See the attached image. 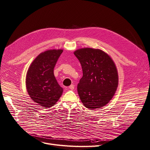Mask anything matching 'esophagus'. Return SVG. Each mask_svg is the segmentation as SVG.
I'll return each instance as SVG.
<instances>
[{
    "label": "esophagus",
    "mask_w": 150,
    "mask_h": 150,
    "mask_svg": "<svg viewBox=\"0 0 150 150\" xmlns=\"http://www.w3.org/2000/svg\"><path fill=\"white\" fill-rule=\"evenodd\" d=\"M69 89L71 90H73L74 89V86L73 84H71L69 87Z\"/></svg>",
    "instance_id": "34e87169"
}]
</instances>
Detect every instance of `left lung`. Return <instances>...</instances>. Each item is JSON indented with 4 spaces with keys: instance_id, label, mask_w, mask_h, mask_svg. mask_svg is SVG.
<instances>
[{
    "instance_id": "8db88e82",
    "label": "left lung",
    "mask_w": 150,
    "mask_h": 150,
    "mask_svg": "<svg viewBox=\"0 0 150 150\" xmlns=\"http://www.w3.org/2000/svg\"><path fill=\"white\" fill-rule=\"evenodd\" d=\"M74 54L83 73L77 85L82 104L91 110L105 106L112 99L118 87V76L114 62L99 49L81 48Z\"/></svg>"
}]
</instances>
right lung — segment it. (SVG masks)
<instances>
[{
	"label": "right lung",
	"instance_id": "right-lung-1",
	"mask_svg": "<svg viewBox=\"0 0 150 150\" xmlns=\"http://www.w3.org/2000/svg\"><path fill=\"white\" fill-rule=\"evenodd\" d=\"M63 50H50L40 53L30 66L26 87L30 97L42 107L50 108L58 102L63 89L54 75V68Z\"/></svg>",
	"mask_w": 150,
	"mask_h": 150
}]
</instances>
